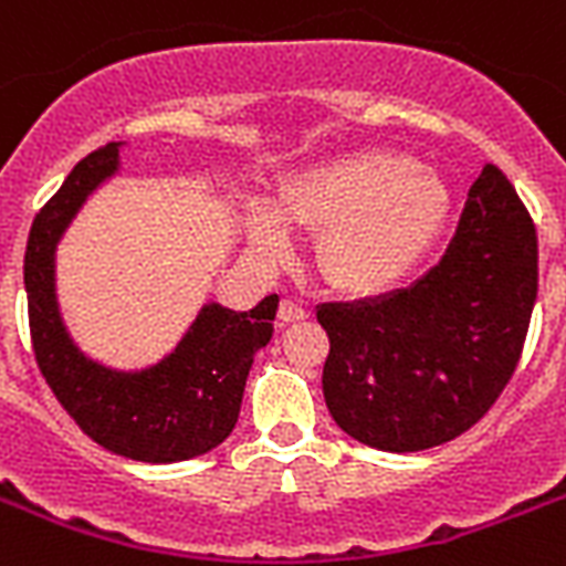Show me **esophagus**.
Masks as SVG:
<instances>
[{
    "mask_svg": "<svg viewBox=\"0 0 566 566\" xmlns=\"http://www.w3.org/2000/svg\"><path fill=\"white\" fill-rule=\"evenodd\" d=\"M277 318L283 321V324H295V321L310 318V312H306L301 304H295V301H280Z\"/></svg>",
    "mask_w": 566,
    "mask_h": 566,
    "instance_id": "34e87169",
    "label": "esophagus"
}]
</instances>
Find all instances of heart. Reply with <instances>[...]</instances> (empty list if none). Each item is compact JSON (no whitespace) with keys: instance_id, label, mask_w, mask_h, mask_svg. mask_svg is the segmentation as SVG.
Here are the masks:
<instances>
[{"instance_id":"obj_1","label":"heart","mask_w":566,"mask_h":566,"mask_svg":"<svg viewBox=\"0 0 566 566\" xmlns=\"http://www.w3.org/2000/svg\"><path fill=\"white\" fill-rule=\"evenodd\" d=\"M450 187L429 166L388 148H356L297 171L280 189L277 212L251 216V239L271 260L289 254L286 224L315 230V262L347 295L397 286L441 237Z\"/></svg>"}]
</instances>
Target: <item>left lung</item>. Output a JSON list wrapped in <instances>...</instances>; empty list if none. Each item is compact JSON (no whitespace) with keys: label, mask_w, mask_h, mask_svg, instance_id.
Returning <instances> with one entry per match:
<instances>
[{"label":"left lung","mask_w":566,"mask_h":566,"mask_svg":"<svg viewBox=\"0 0 566 566\" xmlns=\"http://www.w3.org/2000/svg\"><path fill=\"white\" fill-rule=\"evenodd\" d=\"M535 297V224L488 163L436 269L391 295L318 306L329 415L386 453L453 441L509 386Z\"/></svg>","instance_id":"left-lung-1"}]
</instances>
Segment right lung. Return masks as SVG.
Returning <instances> with one entry per match:
<instances>
[{
	"label": "right lung",
	"instance_id": "right-lung-1",
	"mask_svg": "<svg viewBox=\"0 0 566 566\" xmlns=\"http://www.w3.org/2000/svg\"><path fill=\"white\" fill-rule=\"evenodd\" d=\"M107 143L70 171L34 216L25 245V292L34 359L57 403L96 444L134 462H187L233 432L254 354L269 345L277 295L254 310L207 304L166 359L146 370H113L81 354L54 297V248L93 189L116 175Z\"/></svg>",
	"mask_w": 566,
	"mask_h": 566
}]
</instances>
